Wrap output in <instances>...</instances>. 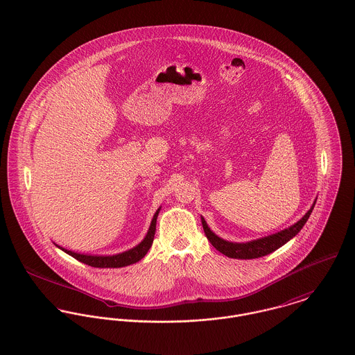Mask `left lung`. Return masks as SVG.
<instances>
[{
  "instance_id": "8db88e82",
  "label": "left lung",
  "mask_w": 355,
  "mask_h": 355,
  "mask_svg": "<svg viewBox=\"0 0 355 355\" xmlns=\"http://www.w3.org/2000/svg\"><path fill=\"white\" fill-rule=\"evenodd\" d=\"M315 202L311 207V209L293 226L277 232L275 234L271 236H263L259 239H253V241H248V242H232V241H226L220 236H216L207 225L205 219L201 216V225L204 229V233L208 238V241L212 243V246L219 250L220 253H223L227 257L232 259H241V260H250V259H257V257H263L267 256L272 252H275L276 249H279L280 246H283L286 242H288L291 238L297 236L301 229L305 226L306 220L309 219L313 208H315Z\"/></svg>"
}]
</instances>
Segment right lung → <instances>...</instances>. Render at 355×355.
Segmentation results:
<instances>
[{"label": "right lung", "mask_w": 355, "mask_h": 355, "mask_svg": "<svg viewBox=\"0 0 355 355\" xmlns=\"http://www.w3.org/2000/svg\"><path fill=\"white\" fill-rule=\"evenodd\" d=\"M159 211H160V207L157 209L153 220H151V225H150V229L147 232V234L144 236V239L136 245L135 248L129 249V250H125L122 253L119 254H113V256H96V254H84V253H78V252H72V250H68L57 243H54L57 248H60L61 250H64L65 253H68L69 256L75 257L76 260H79L81 263L87 264V266H91V267H95V268H121V267H126V266H130V264H135L137 261H140L146 254L147 252L150 250L153 242H154V236H155V230H157V219H158Z\"/></svg>", "instance_id": "right-lung-1"}]
</instances>
